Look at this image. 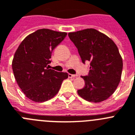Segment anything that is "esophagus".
I'll list each match as a JSON object with an SVG mask.
<instances>
[{"label":"esophagus","instance_id":"obj_1","mask_svg":"<svg viewBox=\"0 0 135 135\" xmlns=\"http://www.w3.org/2000/svg\"><path fill=\"white\" fill-rule=\"evenodd\" d=\"M77 75H73V74H70V73L69 74V77H77Z\"/></svg>","mask_w":135,"mask_h":135}]
</instances>
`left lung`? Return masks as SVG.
Returning <instances> with one entry per match:
<instances>
[{"label": "left lung", "mask_w": 135, "mask_h": 135, "mask_svg": "<svg viewBox=\"0 0 135 135\" xmlns=\"http://www.w3.org/2000/svg\"><path fill=\"white\" fill-rule=\"evenodd\" d=\"M82 62H90V72L81 76L85 86L77 93L85 100L100 103L111 97L121 79L122 58L114 42L94 28L69 32Z\"/></svg>", "instance_id": "8db88e82"}]
</instances>
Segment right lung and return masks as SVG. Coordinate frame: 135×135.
Masks as SVG:
<instances>
[{
  "label": "right lung",
  "instance_id": "right-lung-1",
  "mask_svg": "<svg viewBox=\"0 0 135 135\" xmlns=\"http://www.w3.org/2000/svg\"><path fill=\"white\" fill-rule=\"evenodd\" d=\"M66 32L43 28L28 35L16 50L12 61L16 80L23 93L32 101L50 100L58 93L67 73L49 69L51 53Z\"/></svg>",
  "mask_w": 135,
  "mask_h": 135
}]
</instances>
